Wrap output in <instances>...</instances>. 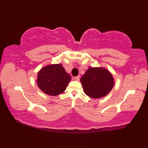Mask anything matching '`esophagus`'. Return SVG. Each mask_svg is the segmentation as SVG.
Returning a JSON list of instances; mask_svg holds the SVG:
<instances>
[{
	"instance_id": "34e87169",
	"label": "esophagus",
	"mask_w": 148,
	"mask_h": 148,
	"mask_svg": "<svg viewBox=\"0 0 148 148\" xmlns=\"http://www.w3.org/2000/svg\"><path fill=\"white\" fill-rule=\"evenodd\" d=\"M74 79H76V81H79L80 77H79V76H76V77H74Z\"/></svg>"
}]
</instances>
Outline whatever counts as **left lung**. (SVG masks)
I'll return each mask as SVG.
<instances>
[{
	"label": "left lung",
	"mask_w": 148,
	"mask_h": 148,
	"mask_svg": "<svg viewBox=\"0 0 148 148\" xmlns=\"http://www.w3.org/2000/svg\"><path fill=\"white\" fill-rule=\"evenodd\" d=\"M84 91L92 99H101L111 91L114 85L112 74L106 69L91 67L80 79Z\"/></svg>",
	"instance_id": "obj_1"
}]
</instances>
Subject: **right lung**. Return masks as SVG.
<instances>
[{
    "instance_id": "obj_1",
    "label": "right lung",
    "mask_w": 148,
    "mask_h": 148,
    "mask_svg": "<svg viewBox=\"0 0 148 148\" xmlns=\"http://www.w3.org/2000/svg\"><path fill=\"white\" fill-rule=\"evenodd\" d=\"M36 80L38 87L44 93L57 96L65 91L71 76L62 64H52L40 70Z\"/></svg>"
}]
</instances>
